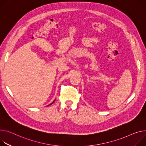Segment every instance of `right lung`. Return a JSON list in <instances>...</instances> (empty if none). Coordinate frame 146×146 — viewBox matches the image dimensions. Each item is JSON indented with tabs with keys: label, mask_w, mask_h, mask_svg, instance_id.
<instances>
[{
	"label": "right lung",
	"mask_w": 146,
	"mask_h": 146,
	"mask_svg": "<svg viewBox=\"0 0 146 146\" xmlns=\"http://www.w3.org/2000/svg\"><path fill=\"white\" fill-rule=\"evenodd\" d=\"M54 102H52V104H50V105H51V104H53V103H54Z\"/></svg>",
	"instance_id": "obj_1"
}]
</instances>
